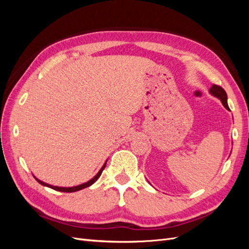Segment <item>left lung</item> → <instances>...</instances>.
<instances>
[{
    "instance_id": "8db88e82",
    "label": "left lung",
    "mask_w": 249,
    "mask_h": 249,
    "mask_svg": "<svg viewBox=\"0 0 249 249\" xmlns=\"http://www.w3.org/2000/svg\"><path fill=\"white\" fill-rule=\"evenodd\" d=\"M210 93L216 96L217 99H219L224 106V108L230 110L229 105H228V95H227V92H225V90L222 87L214 84L212 87L210 88Z\"/></svg>"
}]
</instances>
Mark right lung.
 <instances>
[{
  "label": "right lung",
  "instance_id": "right-lung-1",
  "mask_svg": "<svg viewBox=\"0 0 249 249\" xmlns=\"http://www.w3.org/2000/svg\"><path fill=\"white\" fill-rule=\"evenodd\" d=\"M106 164H107V161H106V163H105L104 165H103V167L101 168V170L97 172V175L96 176H94L90 180H88L87 183H84V184H81V185H79V186H74V187H69V188H65V187H57V186H52V185H49V184H47V183H44V182H42V180H40V179H38V178H36L35 177V179L37 180V182H38L39 184H41V185H43V186H47V187H49V188H52V189H54V190H57V191H61V192H76V191H79V190H82V189H84V188H86V187H89V186H91L93 183H95L96 180H97V178H99L100 177H101V175H102V172H103V170L105 169V167H106Z\"/></svg>",
  "mask_w": 249,
  "mask_h": 249
}]
</instances>
